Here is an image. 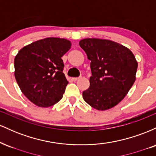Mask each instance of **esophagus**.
Here are the masks:
<instances>
[{
    "mask_svg": "<svg viewBox=\"0 0 156 156\" xmlns=\"http://www.w3.org/2000/svg\"><path fill=\"white\" fill-rule=\"evenodd\" d=\"M82 78V77L80 76V77H78V78H73L72 79H73V81H76V80L80 79V78Z\"/></svg>",
    "mask_w": 156,
    "mask_h": 156,
    "instance_id": "34e87169",
    "label": "esophagus"
}]
</instances>
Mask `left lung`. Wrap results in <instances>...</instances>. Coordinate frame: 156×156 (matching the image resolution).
Listing matches in <instances>:
<instances>
[{
    "label": "left lung",
    "instance_id": "8db88e82",
    "mask_svg": "<svg viewBox=\"0 0 156 156\" xmlns=\"http://www.w3.org/2000/svg\"><path fill=\"white\" fill-rule=\"evenodd\" d=\"M91 61L90 87L83 98L97 110L117 105L129 92L136 80L138 64L128 48L107 39H84L79 42Z\"/></svg>",
    "mask_w": 156,
    "mask_h": 156
}]
</instances>
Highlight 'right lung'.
I'll list each match as a JSON object with an SVG mask.
<instances>
[{
  "label": "right lung",
  "mask_w": 156,
  "mask_h": 156,
  "mask_svg": "<svg viewBox=\"0 0 156 156\" xmlns=\"http://www.w3.org/2000/svg\"><path fill=\"white\" fill-rule=\"evenodd\" d=\"M71 42L50 37L25 46L15 58V76L25 96L39 107H50L63 97L68 81L62 57Z\"/></svg>",
  "instance_id": "obj_1"
}]
</instances>
